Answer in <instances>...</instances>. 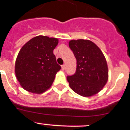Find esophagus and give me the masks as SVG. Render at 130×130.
I'll return each instance as SVG.
<instances>
[{"instance_id":"34e87169","label":"esophagus","mask_w":130,"mask_h":130,"mask_svg":"<svg viewBox=\"0 0 130 130\" xmlns=\"http://www.w3.org/2000/svg\"><path fill=\"white\" fill-rule=\"evenodd\" d=\"M64 69H65V65L63 64V65H62V70H64Z\"/></svg>"}]
</instances>
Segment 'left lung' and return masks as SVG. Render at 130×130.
Instances as JSON below:
<instances>
[{
  "instance_id": "8db88e82",
  "label": "left lung",
  "mask_w": 130,
  "mask_h": 130,
  "mask_svg": "<svg viewBox=\"0 0 130 130\" xmlns=\"http://www.w3.org/2000/svg\"><path fill=\"white\" fill-rule=\"evenodd\" d=\"M69 46L77 59L74 75L68 76L70 88L83 97H91L102 90L108 80L106 60L99 47L89 40L69 42Z\"/></svg>"
}]
</instances>
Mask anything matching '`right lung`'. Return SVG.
Returning a JSON list of instances; mask_svg holds the SVG:
<instances>
[{
  "mask_svg": "<svg viewBox=\"0 0 130 130\" xmlns=\"http://www.w3.org/2000/svg\"><path fill=\"white\" fill-rule=\"evenodd\" d=\"M58 43L57 38L39 35L22 46L15 61V71L25 90L40 94L52 86L55 75L61 69L53 54Z\"/></svg>",
  "mask_w": 130,
  "mask_h": 130,
  "instance_id": "obj_1",
  "label": "right lung"
}]
</instances>
